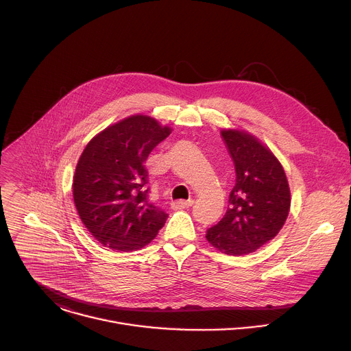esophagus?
Instances as JSON below:
<instances>
[{
	"label": "esophagus",
	"mask_w": 351,
	"mask_h": 351,
	"mask_svg": "<svg viewBox=\"0 0 351 351\" xmlns=\"http://www.w3.org/2000/svg\"><path fill=\"white\" fill-rule=\"evenodd\" d=\"M194 204L193 199H176V202L172 203V208L173 210H184L189 208Z\"/></svg>",
	"instance_id": "34e87169"
}]
</instances>
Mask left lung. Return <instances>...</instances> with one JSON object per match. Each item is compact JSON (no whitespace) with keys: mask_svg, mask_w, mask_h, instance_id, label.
Returning a JSON list of instances; mask_svg holds the SVG:
<instances>
[{"mask_svg":"<svg viewBox=\"0 0 351 351\" xmlns=\"http://www.w3.org/2000/svg\"><path fill=\"white\" fill-rule=\"evenodd\" d=\"M221 136L236 183L223 218L206 237L223 254L245 256L272 240L285 225L290 189L278 158L254 136L240 130H222Z\"/></svg>","mask_w":351,"mask_h":351,"instance_id":"8db88e82","label":"left lung"}]
</instances>
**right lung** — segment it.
Returning <instances> with one entry per match:
<instances>
[{"label":"right lung","instance_id":"1","mask_svg":"<svg viewBox=\"0 0 351 351\" xmlns=\"http://www.w3.org/2000/svg\"><path fill=\"white\" fill-rule=\"evenodd\" d=\"M171 134L145 115L129 117L93 137L73 176V199L87 230L118 252L152 241L168 214L148 198V154Z\"/></svg>","mask_w":351,"mask_h":351}]
</instances>
